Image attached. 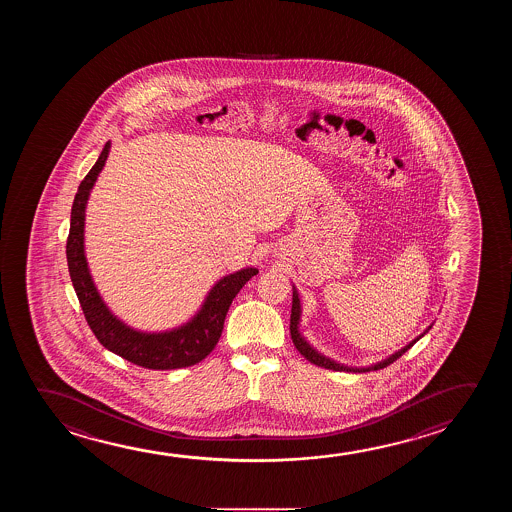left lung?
Listing matches in <instances>:
<instances>
[{"instance_id": "left-lung-1", "label": "left lung", "mask_w": 512, "mask_h": 512, "mask_svg": "<svg viewBox=\"0 0 512 512\" xmlns=\"http://www.w3.org/2000/svg\"><path fill=\"white\" fill-rule=\"evenodd\" d=\"M301 313H303V306H301V297H299V292H297L296 285L292 283V310H290V338L294 341V345H296V349L299 350V354L301 356L306 357L310 363L315 364V366H322V368H326V370H334V371H354V373H364V371H375L382 370V368H386L389 364L394 363L398 357L403 356L405 352H407L412 345H414L415 341L421 340L424 334L430 331L431 326L426 327L424 329V333L419 334L417 338L410 341L408 345H405L403 349L396 350L394 354L386 357V359H382V361H378V363L370 364V366H347V364L338 363V361H334L331 357L324 356L322 352L315 349L310 341L304 338V334L301 333Z\"/></svg>"}]
</instances>
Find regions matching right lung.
<instances>
[{
    "instance_id": "add662e5",
    "label": "right lung",
    "mask_w": 512,
    "mask_h": 512,
    "mask_svg": "<svg viewBox=\"0 0 512 512\" xmlns=\"http://www.w3.org/2000/svg\"><path fill=\"white\" fill-rule=\"evenodd\" d=\"M109 151L111 141H107L97 163L91 167L88 176L82 179L72 204L67 260L75 294L79 297L82 312L91 331L105 349L149 370H176L192 366L215 349L222 336L223 320L229 312L232 299L252 276L259 273V269L248 266L222 276L209 289L199 310L181 326L163 331H142L128 326L125 320L119 319L107 306L93 282L84 246V225L89 195L97 183L100 172L104 171Z\"/></svg>"
}]
</instances>
